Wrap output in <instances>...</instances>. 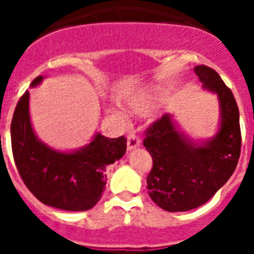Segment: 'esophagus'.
Returning <instances> with one entry per match:
<instances>
[{
  "label": "esophagus",
  "mask_w": 254,
  "mask_h": 254,
  "mask_svg": "<svg viewBox=\"0 0 254 254\" xmlns=\"http://www.w3.org/2000/svg\"><path fill=\"white\" fill-rule=\"evenodd\" d=\"M140 145L141 140L138 138V136H136V133H129L128 137H127V149L133 150L140 146Z\"/></svg>",
  "instance_id": "obj_1"
}]
</instances>
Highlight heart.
<instances>
[{"label":"heart","mask_w":254,"mask_h":254,"mask_svg":"<svg viewBox=\"0 0 254 254\" xmlns=\"http://www.w3.org/2000/svg\"><path fill=\"white\" fill-rule=\"evenodd\" d=\"M156 96V93H146L138 95L136 99L133 100V108L134 111L137 112H143L146 111L149 105L151 104V100Z\"/></svg>","instance_id":"obj_1"}]
</instances>
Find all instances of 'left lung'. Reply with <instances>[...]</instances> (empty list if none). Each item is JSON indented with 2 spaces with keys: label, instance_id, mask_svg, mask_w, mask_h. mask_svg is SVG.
Listing matches in <instances>:
<instances>
[{
  "label": "left lung",
  "instance_id": "1",
  "mask_svg": "<svg viewBox=\"0 0 254 254\" xmlns=\"http://www.w3.org/2000/svg\"><path fill=\"white\" fill-rule=\"evenodd\" d=\"M194 72L205 89L217 94L221 109L219 132L203 145H194L176 128L169 114L145 131L143 146L152 158L146 178L149 196L170 212L202 206L225 185L241 156L239 109L232 90L211 67L201 64Z\"/></svg>",
  "mask_w": 254,
  "mask_h": 254
}]
</instances>
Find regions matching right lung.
<instances>
[{
	"instance_id": "1",
	"label": "right lung",
	"mask_w": 254,
	"mask_h": 254,
	"mask_svg": "<svg viewBox=\"0 0 254 254\" xmlns=\"http://www.w3.org/2000/svg\"><path fill=\"white\" fill-rule=\"evenodd\" d=\"M43 80L38 76L31 86ZM13 160L28 190L40 202L67 211H86L98 203L107 185V170L125 155V136L96 133L86 147L60 152L38 140L29 116V91L17 102L11 122Z\"/></svg>"
}]
</instances>
